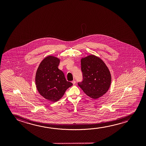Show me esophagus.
<instances>
[{
  "label": "esophagus",
  "mask_w": 146,
  "mask_h": 146,
  "mask_svg": "<svg viewBox=\"0 0 146 146\" xmlns=\"http://www.w3.org/2000/svg\"><path fill=\"white\" fill-rule=\"evenodd\" d=\"M72 83L73 85H75V84H76V81L75 80H73V81H72Z\"/></svg>",
  "instance_id": "esophagus-1"
}]
</instances>
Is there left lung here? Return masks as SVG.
<instances>
[{
	"label": "left lung",
	"mask_w": 146,
	"mask_h": 146,
	"mask_svg": "<svg viewBox=\"0 0 146 146\" xmlns=\"http://www.w3.org/2000/svg\"><path fill=\"white\" fill-rule=\"evenodd\" d=\"M83 81L78 85L84 93L96 99L108 91L111 83L110 71L103 61L90 55L81 60Z\"/></svg>",
	"instance_id": "8db88e82"
}]
</instances>
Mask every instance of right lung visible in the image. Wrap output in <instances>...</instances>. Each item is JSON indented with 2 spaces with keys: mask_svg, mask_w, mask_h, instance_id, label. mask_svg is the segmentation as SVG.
<instances>
[{
  "mask_svg": "<svg viewBox=\"0 0 146 146\" xmlns=\"http://www.w3.org/2000/svg\"><path fill=\"white\" fill-rule=\"evenodd\" d=\"M59 59L48 56L40 63L35 76L36 88L39 94L48 101L57 102L64 95L66 90L72 86L59 69Z\"/></svg>",
  "mask_w": 146,
  "mask_h": 146,
  "instance_id": "obj_1",
  "label": "right lung"
}]
</instances>
